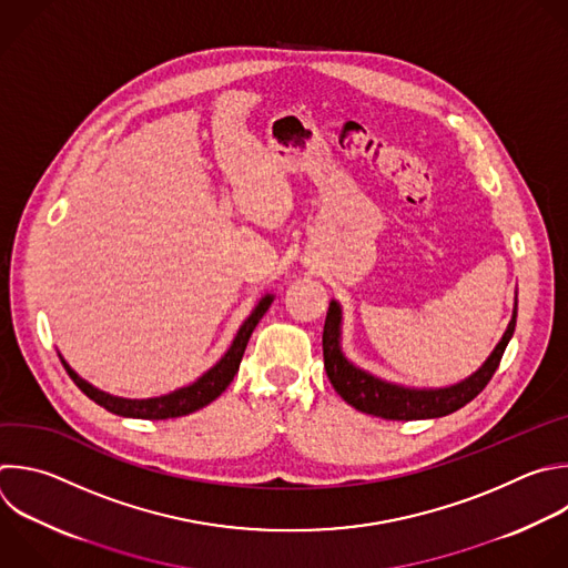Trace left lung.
I'll list each match as a JSON object with an SVG mask.
<instances>
[{
    "label": "left lung",
    "instance_id": "obj_1",
    "mask_svg": "<svg viewBox=\"0 0 568 568\" xmlns=\"http://www.w3.org/2000/svg\"><path fill=\"white\" fill-rule=\"evenodd\" d=\"M515 321H517V303L501 341L497 343L488 361L473 376H468L466 382L450 388H439V390H408L402 386L386 384L382 379H374L372 374L354 367L343 356L338 345L341 307L336 301H332L325 316V327H323V363H325L327 379L334 386L336 395H341L343 402H347L352 408L365 415L393 419V422L446 417L464 408L466 404H470L488 386L495 369L499 367L504 349L515 332Z\"/></svg>",
    "mask_w": 568,
    "mask_h": 568
}]
</instances>
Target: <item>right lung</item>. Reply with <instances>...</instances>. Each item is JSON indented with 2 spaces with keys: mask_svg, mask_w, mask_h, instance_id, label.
<instances>
[{
  "mask_svg": "<svg viewBox=\"0 0 568 568\" xmlns=\"http://www.w3.org/2000/svg\"><path fill=\"white\" fill-rule=\"evenodd\" d=\"M272 301H274V296L267 294L256 305V310L250 314V318L239 329V334H236L232 347L227 349V354L210 372H205L196 384L180 388V390H175L171 395H164V397H158V399H120V397L106 395V393L93 388L91 384H87L84 379H80V376L69 367V363L64 358H62V365L67 367L73 384L89 399H93L98 406L106 408L113 415L133 417V419H173V417H182V415H189V413H196V410L205 408L207 404H212L214 399H219L225 393V388L232 384V379L239 372L241 358L245 354V347H247V341H250L254 327L258 325L263 314L270 310Z\"/></svg>",
  "mask_w": 568,
  "mask_h": 568,
  "instance_id": "right-lung-1",
  "label": "right lung"
}]
</instances>
